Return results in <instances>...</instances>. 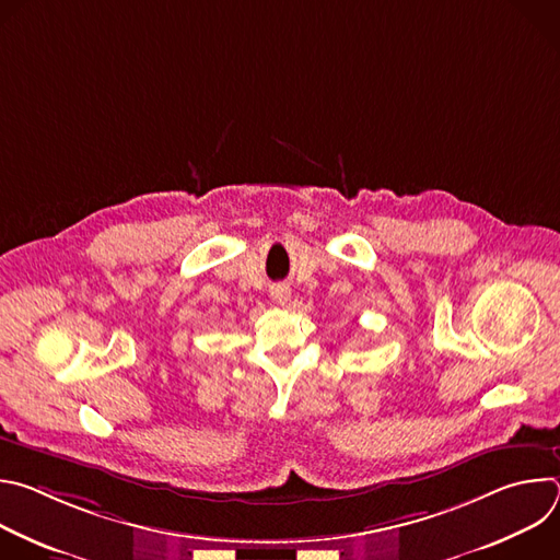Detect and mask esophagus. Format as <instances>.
I'll list each match as a JSON object with an SVG mask.
<instances>
[{
  "label": "esophagus",
  "mask_w": 560,
  "mask_h": 560,
  "mask_svg": "<svg viewBox=\"0 0 560 560\" xmlns=\"http://www.w3.org/2000/svg\"><path fill=\"white\" fill-rule=\"evenodd\" d=\"M270 294H272V301H275L277 305H285L288 299H290V288H285V285H275V288L270 290Z\"/></svg>",
  "instance_id": "34e87169"
}]
</instances>
